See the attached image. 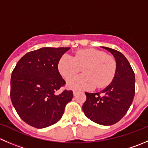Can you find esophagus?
<instances>
[{"label":"esophagus","mask_w":148,"mask_h":148,"mask_svg":"<svg viewBox=\"0 0 148 148\" xmlns=\"http://www.w3.org/2000/svg\"><path fill=\"white\" fill-rule=\"evenodd\" d=\"M78 93H79V92L75 91V90H74V91H73V94H74V96H76L77 94H78Z\"/></svg>","instance_id":"1"}]
</instances>
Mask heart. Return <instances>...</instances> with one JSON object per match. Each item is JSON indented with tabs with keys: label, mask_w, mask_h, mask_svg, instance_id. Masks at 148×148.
Returning <instances> with one entry per match:
<instances>
[{
	"label": "heart",
	"mask_w": 148,
	"mask_h": 148,
	"mask_svg": "<svg viewBox=\"0 0 148 148\" xmlns=\"http://www.w3.org/2000/svg\"><path fill=\"white\" fill-rule=\"evenodd\" d=\"M82 68L83 75L72 77ZM58 69L67 82V87L72 90H89L97 87L108 85L114 78L116 62L111 56L94 48L78 51L74 58L65 54L60 58Z\"/></svg>",
	"instance_id": "b5f03b06"
}]
</instances>
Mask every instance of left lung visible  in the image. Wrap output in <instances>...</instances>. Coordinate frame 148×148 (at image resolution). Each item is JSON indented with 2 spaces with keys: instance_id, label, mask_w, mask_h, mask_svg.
Wrapping results in <instances>:
<instances>
[{
  "instance_id": "8db88e82",
  "label": "left lung",
  "mask_w": 148,
  "mask_h": 148,
  "mask_svg": "<svg viewBox=\"0 0 148 148\" xmlns=\"http://www.w3.org/2000/svg\"><path fill=\"white\" fill-rule=\"evenodd\" d=\"M114 56L116 71L112 82L100 92H85L87 100L82 106L86 116L104 126L116 124L124 117L133 101L135 76L128 60L121 53L101 47Z\"/></svg>"
}]
</instances>
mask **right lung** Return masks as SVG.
Segmentation results:
<instances>
[{
	"instance_id": "obj_1",
	"label": "right lung",
	"mask_w": 148,
	"mask_h": 148,
	"mask_svg": "<svg viewBox=\"0 0 148 148\" xmlns=\"http://www.w3.org/2000/svg\"><path fill=\"white\" fill-rule=\"evenodd\" d=\"M69 49L44 47L26 53L16 65L11 78V100L29 125L42 129L56 124L72 100L71 90L56 93L66 84L58 64Z\"/></svg>"
}]
</instances>
